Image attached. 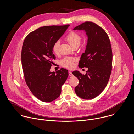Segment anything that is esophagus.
<instances>
[{
	"mask_svg": "<svg viewBox=\"0 0 134 134\" xmlns=\"http://www.w3.org/2000/svg\"><path fill=\"white\" fill-rule=\"evenodd\" d=\"M68 74H69V75L70 76H73V74H72V72H71L69 71V72H68Z\"/></svg>",
	"mask_w": 134,
	"mask_h": 134,
	"instance_id": "esophagus-1",
	"label": "esophagus"
}]
</instances>
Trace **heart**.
<instances>
[{"label": "heart", "instance_id": "1", "mask_svg": "<svg viewBox=\"0 0 134 134\" xmlns=\"http://www.w3.org/2000/svg\"><path fill=\"white\" fill-rule=\"evenodd\" d=\"M65 40L68 42L72 47H74L76 46H79L82 41V37L77 33L74 31H70L68 34L65 37ZM60 42L59 41H56L52 46V50L55 53L58 54L59 51ZM76 61V59L74 58L66 57L63 59L60 60V64L63 67L71 69L74 66V62Z\"/></svg>", "mask_w": 134, "mask_h": 134}]
</instances>
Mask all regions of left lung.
I'll use <instances>...</instances> for the list:
<instances>
[{
  "label": "left lung",
  "mask_w": 134,
  "mask_h": 134,
  "mask_svg": "<svg viewBox=\"0 0 134 134\" xmlns=\"http://www.w3.org/2000/svg\"><path fill=\"white\" fill-rule=\"evenodd\" d=\"M74 30H84L88 36L86 49L79 66L88 69L85 75L77 71L72 72L79 81L74 90L79 97L90 100L99 96L108 83L112 69L111 47L105 30L93 22L85 21Z\"/></svg>",
  "instance_id": "obj_1"
}]
</instances>
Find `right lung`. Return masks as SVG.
I'll list each match as a JSON object with an SVG mask.
<instances>
[{
  "label": "right lung",
  "instance_id": "right-lung-1",
  "mask_svg": "<svg viewBox=\"0 0 134 134\" xmlns=\"http://www.w3.org/2000/svg\"><path fill=\"white\" fill-rule=\"evenodd\" d=\"M69 25L47 26L34 30L25 38L21 50V64L26 83L33 94L44 102L57 99L68 71L61 68L55 72L50 69L55 56L52 46Z\"/></svg>",
  "mask_w": 134,
  "mask_h": 134
}]
</instances>
